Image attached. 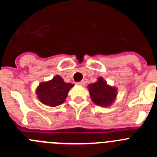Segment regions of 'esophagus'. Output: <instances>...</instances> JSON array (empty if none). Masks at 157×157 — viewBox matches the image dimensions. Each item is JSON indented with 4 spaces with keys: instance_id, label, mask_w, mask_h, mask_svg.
Instances as JSON below:
<instances>
[{
    "instance_id": "34e87169",
    "label": "esophagus",
    "mask_w": 157,
    "mask_h": 157,
    "mask_svg": "<svg viewBox=\"0 0 157 157\" xmlns=\"http://www.w3.org/2000/svg\"><path fill=\"white\" fill-rule=\"evenodd\" d=\"M78 85H80V86H83L85 85V82L82 80V81L79 82H78Z\"/></svg>"
}]
</instances>
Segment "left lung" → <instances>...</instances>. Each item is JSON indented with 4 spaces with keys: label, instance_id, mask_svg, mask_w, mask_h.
Returning a JSON list of instances; mask_svg holds the SVG:
<instances>
[{
    "label": "left lung",
    "instance_id": "left-lung-1",
    "mask_svg": "<svg viewBox=\"0 0 157 157\" xmlns=\"http://www.w3.org/2000/svg\"><path fill=\"white\" fill-rule=\"evenodd\" d=\"M88 86L91 99L97 105L109 106L116 97V89L107 85L102 78H99L98 82L90 84Z\"/></svg>",
    "mask_w": 157,
    "mask_h": 157
}]
</instances>
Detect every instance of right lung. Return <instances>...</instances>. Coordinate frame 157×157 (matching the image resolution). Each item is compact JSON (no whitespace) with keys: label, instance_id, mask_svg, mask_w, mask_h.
<instances>
[{"label":"right lung","instance_id":"1","mask_svg":"<svg viewBox=\"0 0 157 157\" xmlns=\"http://www.w3.org/2000/svg\"><path fill=\"white\" fill-rule=\"evenodd\" d=\"M73 86V84L64 82L60 76L56 75L51 81L41 83L36 94L43 104L55 107L64 102L67 93Z\"/></svg>","mask_w":157,"mask_h":157}]
</instances>
